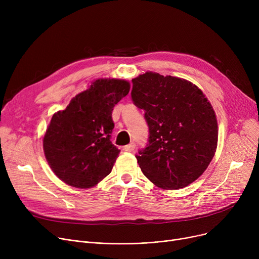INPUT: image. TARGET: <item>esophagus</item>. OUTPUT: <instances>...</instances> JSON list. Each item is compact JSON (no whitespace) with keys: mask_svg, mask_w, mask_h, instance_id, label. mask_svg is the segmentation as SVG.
Listing matches in <instances>:
<instances>
[{"mask_svg":"<svg viewBox=\"0 0 259 259\" xmlns=\"http://www.w3.org/2000/svg\"><path fill=\"white\" fill-rule=\"evenodd\" d=\"M134 148H135V144H134V143H131V144H129V145H126V146L122 147V150L127 151V152H131V151L134 150Z\"/></svg>","mask_w":259,"mask_h":259,"instance_id":"1","label":"esophagus"}]
</instances>
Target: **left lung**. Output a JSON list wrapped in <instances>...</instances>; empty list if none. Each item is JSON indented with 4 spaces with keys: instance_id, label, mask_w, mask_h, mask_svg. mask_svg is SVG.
Segmentation results:
<instances>
[{
    "instance_id": "obj_1",
    "label": "left lung",
    "mask_w": 259,
    "mask_h": 259,
    "mask_svg": "<svg viewBox=\"0 0 259 259\" xmlns=\"http://www.w3.org/2000/svg\"><path fill=\"white\" fill-rule=\"evenodd\" d=\"M133 104L145 110L147 146L135 155L155 186L184 188L205 172L217 146L215 112L202 91L190 81L146 72L132 79Z\"/></svg>"
}]
</instances>
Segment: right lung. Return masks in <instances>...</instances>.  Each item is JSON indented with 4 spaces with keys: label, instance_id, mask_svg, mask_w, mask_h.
I'll return each instance as SVG.
<instances>
[{
    "label": "right lung",
    "instance_id": "add662e5",
    "mask_svg": "<svg viewBox=\"0 0 259 259\" xmlns=\"http://www.w3.org/2000/svg\"><path fill=\"white\" fill-rule=\"evenodd\" d=\"M129 90L124 79H97L65 110L53 114L43 147L50 168L61 181L87 189L111 172L120 152L110 141L112 111Z\"/></svg>",
    "mask_w": 259,
    "mask_h": 259
}]
</instances>
